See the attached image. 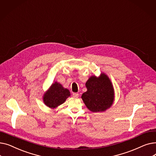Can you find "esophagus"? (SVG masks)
I'll use <instances>...</instances> for the list:
<instances>
[{"instance_id": "34e87169", "label": "esophagus", "mask_w": 156, "mask_h": 156, "mask_svg": "<svg viewBox=\"0 0 156 156\" xmlns=\"http://www.w3.org/2000/svg\"><path fill=\"white\" fill-rule=\"evenodd\" d=\"M78 96H79V94H78V93H73V97L77 98V97H78Z\"/></svg>"}]
</instances>
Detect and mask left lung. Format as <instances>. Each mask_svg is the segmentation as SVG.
<instances>
[{
    "instance_id": "8db88e82",
    "label": "left lung",
    "mask_w": 156,
    "mask_h": 156,
    "mask_svg": "<svg viewBox=\"0 0 156 156\" xmlns=\"http://www.w3.org/2000/svg\"><path fill=\"white\" fill-rule=\"evenodd\" d=\"M87 91L81 95L87 108L92 112H102L112 105L114 92L109 77L102 73L99 77L92 76L86 82Z\"/></svg>"
}]
</instances>
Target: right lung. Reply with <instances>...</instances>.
Returning a JSON list of instances; mask_svg holds the SVG:
<instances>
[{
  "label": "right lung",
  "mask_w": 156,
  "mask_h": 156,
  "mask_svg": "<svg viewBox=\"0 0 156 156\" xmlns=\"http://www.w3.org/2000/svg\"><path fill=\"white\" fill-rule=\"evenodd\" d=\"M69 96V90L64 88L62 85L55 81L45 93L43 100L48 108L54 109L63 104Z\"/></svg>",
  "instance_id": "add662e5"
}]
</instances>
